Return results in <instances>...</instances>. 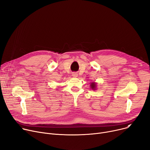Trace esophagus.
Returning a JSON list of instances; mask_svg holds the SVG:
<instances>
[{
    "label": "esophagus",
    "mask_w": 150,
    "mask_h": 150,
    "mask_svg": "<svg viewBox=\"0 0 150 150\" xmlns=\"http://www.w3.org/2000/svg\"><path fill=\"white\" fill-rule=\"evenodd\" d=\"M72 76H74V77H76L77 76H78V74H76V73H75V72H74V73H72Z\"/></svg>",
    "instance_id": "34e87169"
}]
</instances>
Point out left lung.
<instances>
[{
    "instance_id": "1",
    "label": "left lung",
    "mask_w": 150,
    "mask_h": 150,
    "mask_svg": "<svg viewBox=\"0 0 150 150\" xmlns=\"http://www.w3.org/2000/svg\"><path fill=\"white\" fill-rule=\"evenodd\" d=\"M91 88L93 90H96V83H94V82L91 83Z\"/></svg>"
}]
</instances>
